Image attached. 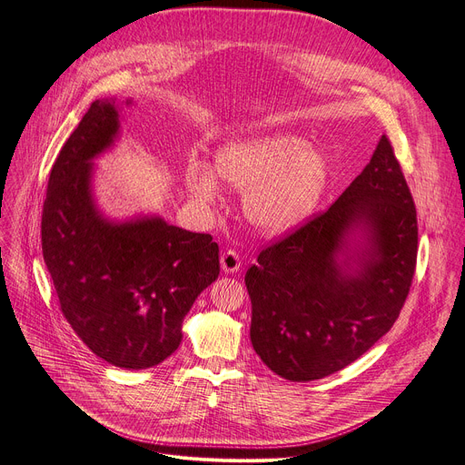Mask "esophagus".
Here are the masks:
<instances>
[{
	"mask_svg": "<svg viewBox=\"0 0 465 465\" xmlns=\"http://www.w3.org/2000/svg\"><path fill=\"white\" fill-rule=\"evenodd\" d=\"M220 266L226 273H235L239 270V266H242V261H239V254L235 251L228 249V251H223L220 256Z\"/></svg>",
	"mask_w": 465,
	"mask_h": 465,
	"instance_id": "esophagus-1",
	"label": "esophagus"
}]
</instances>
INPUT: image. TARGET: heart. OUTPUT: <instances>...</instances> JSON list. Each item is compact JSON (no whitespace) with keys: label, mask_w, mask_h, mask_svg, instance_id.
Wrapping results in <instances>:
<instances>
[{"label":"heart","mask_w":465,"mask_h":465,"mask_svg":"<svg viewBox=\"0 0 465 465\" xmlns=\"http://www.w3.org/2000/svg\"><path fill=\"white\" fill-rule=\"evenodd\" d=\"M331 164L322 149L301 135L273 132L243 137L218 149L214 166L192 159L185 187L199 209L222 201L220 180L242 189L243 213L252 226L280 233L314 213L330 183Z\"/></svg>","instance_id":"obj_1"}]
</instances>
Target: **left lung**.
Listing matches in <instances>:
<instances>
[{"instance_id":"left-lung-1","label":"left lung","mask_w":465,"mask_h":465,"mask_svg":"<svg viewBox=\"0 0 465 465\" xmlns=\"http://www.w3.org/2000/svg\"><path fill=\"white\" fill-rule=\"evenodd\" d=\"M416 259V206L381 135L330 209L262 249L247 270L254 352L289 381L347 368L397 322Z\"/></svg>"}]
</instances>
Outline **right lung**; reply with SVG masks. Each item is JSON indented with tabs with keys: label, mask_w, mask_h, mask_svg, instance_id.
<instances>
[{
	"label": "right lung",
	"mask_w": 465,
	"mask_h": 465,
	"mask_svg": "<svg viewBox=\"0 0 465 465\" xmlns=\"http://www.w3.org/2000/svg\"><path fill=\"white\" fill-rule=\"evenodd\" d=\"M134 101L97 99L51 168L42 251L61 311L88 349L124 370L161 364L182 342L183 318L220 273L209 233L159 214L109 216L101 209L95 161L120 140Z\"/></svg>",
	"instance_id": "add662e5"
}]
</instances>
